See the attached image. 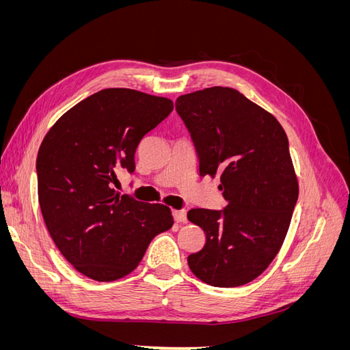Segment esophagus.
Listing matches in <instances>:
<instances>
[{
    "label": "esophagus",
    "instance_id": "34e87169",
    "mask_svg": "<svg viewBox=\"0 0 350 350\" xmlns=\"http://www.w3.org/2000/svg\"><path fill=\"white\" fill-rule=\"evenodd\" d=\"M172 215H174L175 221H178V224H181V221L187 220V211L185 210H174Z\"/></svg>",
    "mask_w": 350,
    "mask_h": 350
}]
</instances>
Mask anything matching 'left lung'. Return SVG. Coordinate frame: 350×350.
<instances>
[{
	"label": "left lung",
	"mask_w": 350,
	"mask_h": 350,
	"mask_svg": "<svg viewBox=\"0 0 350 350\" xmlns=\"http://www.w3.org/2000/svg\"><path fill=\"white\" fill-rule=\"evenodd\" d=\"M175 108L191 133L200 175L220 174L228 201L220 211H188L206 234L188 266L216 288L247 284L278 256L298 200L288 137L270 112L230 88L183 94Z\"/></svg>",
	"instance_id": "left-lung-1"
}]
</instances>
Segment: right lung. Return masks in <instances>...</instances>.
Masks as SVG:
<instances>
[{
  "label": "right lung",
  "mask_w": 350,
  "mask_h": 350,
  "mask_svg": "<svg viewBox=\"0 0 350 350\" xmlns=\"http://www.w3.org/2000/svg\"><path fill=\"white\" fill-rule=\"evenodd\" d=\"M172 109L167 98L103 89L74 105L42 140L36 159L42 216L59 252L86 278L126 276L150 241L172 228L169 207L112 188L115 172L134 171L137 146Z\"/></svg>",
  "instance_id": "add662e5"
}]
</instances>
